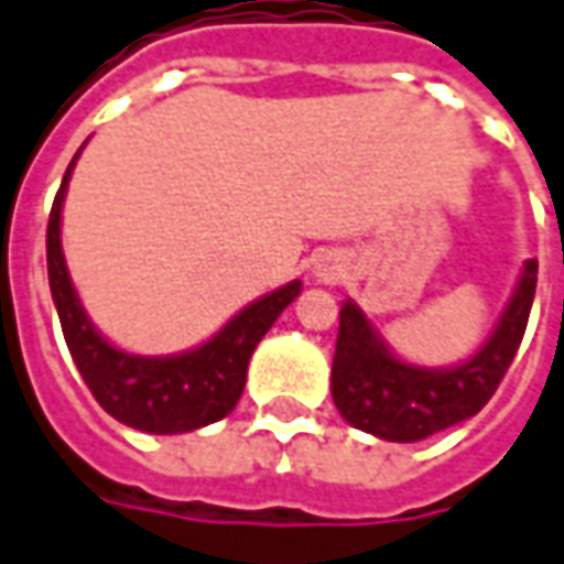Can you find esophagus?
<instances>
[{
  "label": "esophagus",
  "mask_w": 564,
  "mask_h": 564,
  "mask_svg": "<svg viewBox=\"0 0 564 564\" xmlns=\"http://www.w3.org/2000/svg\"><path fill=\"white\" fill-rule=\"evenodd\" d=\"M316 275H319L323 282H332V279H338V275H341V270H338L335 263H328V260H323V263L316 267Z\"/></svg>",
  "instance_id": "34e87169"
}]
</instances>
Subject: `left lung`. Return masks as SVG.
I'll return each mask as SVG.
<instances>
[{
	"mask_svg": "<svg viewBox=\"0 0 564 564\" xmlns=\"http://www.w3.org/2000/svg\"><path fill=\"white\" fill-rule=\"evenodd\" d=\"M538 289V260L524 263L519 289L487 344L463 366L419 369L397 360L354 304L341 307L332 360V400L360 432L413 444L481 413L512 366Z\"/></svg>",
	"mask_w": 564,
	"mask_h": 564,
	"instance_id": "left-lung-1",
	"label": "left lung"
}]
</instances>
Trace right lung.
Returning <instances> with one entry per match:
<instances>
[{
	"instance_id": "obj_1",
	"label": "right lung",
	"mask_w": 564,
	"mask_h": 564,
	"mask_svg": "<svg viewBox=\"0 0 564 564\" xmlns=\"http://www.w3.org/2000/svg\"><path fill=\"white\" fill-rule=\"evenodd\" d=\"M74 161L64 173L62 188L48 214L45 260H48L52 301L79 376L89 384L105 413H111L117 422L139 432L183 434L220 422L223 415L236 410L238 397L245 391L248 360L254 347L279 319V313L301 294V282H289L273 294L254 301L236 319H229L210 341L180 357H132L117 350L86 319L64 267L62 202Z\"/></svg>"
}]
</instances>
